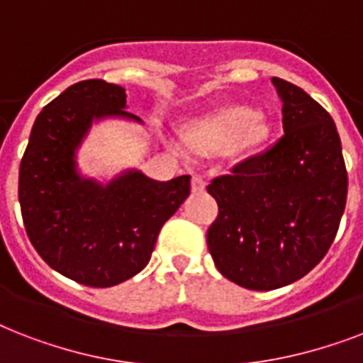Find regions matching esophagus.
Segmentation results:
<instances>
[{"label":"esophagus","instance_id":"1","mask_svg":"<svg viewBox=\"0 0 363 363\" xmlns=\"http://www.w3.org/2000/svg\"><path fill=\"white\" fill-rule=\"evenodd\" d=\"M205 186H207V184H205V181H203V179H201V177H198V175L192 177V192L194 194L203 192Z\"/></svg>","mask_w":363,"mask_h":363}]
</instances>
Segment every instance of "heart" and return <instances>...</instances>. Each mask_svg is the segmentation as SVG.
Masks as SVG:
<instances>
[{"label": "heart", "mask_w": 363, "mask_h": 363, "mask_svg": "<svg viewBox=\"0 0 363 363\" xmlns=\"http://www.w3.org/2000/svg\"><path fill=\"white\" fill-rule=\"evenodd\" d=\"M271 135L267 116L254 113L245 105H232L207 116L188 131V139L196 152H213L232 143L235 152L258 150Z\"/></svg>", "instance_id": "obj_1"}]
</instances>
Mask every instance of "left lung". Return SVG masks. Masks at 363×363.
Returning <instances> with one entry per match:
<instances>
[{
	"label": "left lung",
	"mask_w": 363,
	"mask_h": 363,
	"mask_svg": "<svg viewBox=\"0 0 363 363\" xmlns=\"http://www.w3.org/2000/svg\"><path fill=\"white\" fill-rule=\"evenodd\" d=\"M271 82L282 101L284 135L207 186L218 203L207 232L216 269L264 292L292 284L324 258L349 186L332 116L292 82Z\"/></svg>",
	"instance_id": "obj_1"
}]
</instances>
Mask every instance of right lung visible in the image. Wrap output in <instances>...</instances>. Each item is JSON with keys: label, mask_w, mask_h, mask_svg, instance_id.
Segmentation results:
<instances>
[{"label": "right lung", "mask_w": 363, "mask_h": 363, "mask_svg": "<svg viewBox=\"0 0 363 363\" xmlns=\"http://www.w3.org/2000/svg\"><path fill=\"white\" fill-rule=\"evenodd\" d=\"M125 90L77 82L35 118L20 162L18 199L26 232L45 262L71 281L109 288L145 269L158 233L190 196V177L154 181L137 167L111 179L84 175L79 150L94 125L124 121Z\"/></svg>", "instance_id": "right-lung-1"}]
</instances>
